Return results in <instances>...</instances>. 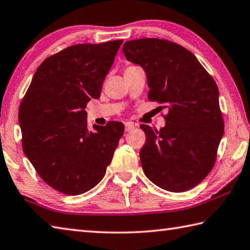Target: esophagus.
I'll return each instance as SVG.
<instances>
[{
    "label": "esophagus",
    "instance_id": "esophagus-1",
    "mask_svg": "<svg viewBox=\"0 0 250 250\" xmlns=\"http://www.w3.org/2000/svg\"><path fill=\"white\" fill-rule=\"evenodd\" d=\"M134 128H135V125H134L133 122L129 121V122H125V132H130V131L133 130Z\"/></svg>",
    "mask_w": 250,
    "mask_h": 250
}]
</instances>
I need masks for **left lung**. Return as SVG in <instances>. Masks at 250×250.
I'll return each instance as SVG.
<instances>
[{
	"label": "left lung",
	"mask_w": 250,
	"mask_h": 250,
	"mask_svg": "<svg viewBox=\"0 0 250 250\" xmlns=\"http://www.w3.org/2000/svg\"><path fill=\"white\" fill-rule=\"evenodd\" d=\"M122 51L145 70L148 100L168 109L159 131L141 125L146 135L140 151L145 175L169 192L193 188L213 168L224 132L216 82L193 53L169 40L126 41Z\"/></svg>",
	"instance_id": "left-lung-1"
}]
</instances>
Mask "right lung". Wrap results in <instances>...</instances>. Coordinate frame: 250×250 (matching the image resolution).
<instances>
[{
  "mask_svg": "<svg viewBox=\"0 0 250 250\" xmlns=\"http://www.w3.org/2000/svg\"><path fill=\"white\" fill-rule=\"evenodd\" d=\"M122 40L68 46L37 69L19 106L24 155L40 178L66 195H80L104 178L125 125H86L84 108L99 99Z\"/></svg>",
  "mask_w": 250,
  "mask_h": 250,
  "instance_id": "right-lung-1",
  "label": "right lung"
}]
</instances>
